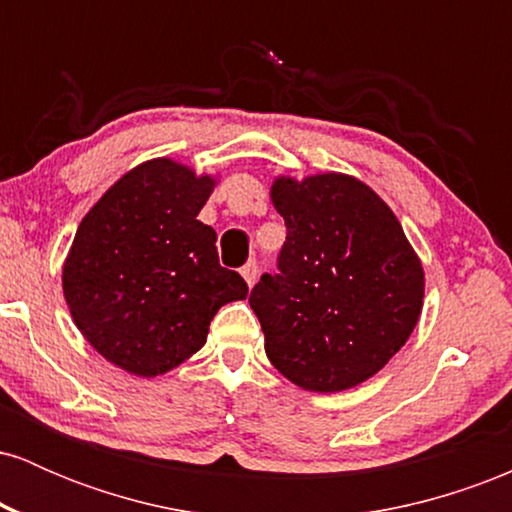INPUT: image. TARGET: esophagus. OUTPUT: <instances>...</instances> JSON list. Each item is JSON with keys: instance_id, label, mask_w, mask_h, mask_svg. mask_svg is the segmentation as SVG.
<instances>
[{"instance_id": "esophagus-1", "label": "esophagus", "mask_w": 512, "mask_h": 512, "mask_svg": "<svg viewBox=\"0 0 512 512\" xmlns=\"http://www.w3.org/2000/svg\"><path fill=\"white\" fill-rule=\"evenodd\" d=\"M240 274H243V279L248 281V286H252L257 281V274H260V267H257L255 262H248L245 267H240Z\"/></svg>"}]
</instances>
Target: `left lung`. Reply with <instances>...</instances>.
Segmentation results:
<instances>
[{
  "label": "left lung",
  "mask_w": 512,
  "mask_h": 512,
  "mask_svg": "<svg viewBox=\"0 0 512 512\" xmlns=\"http://www.w3.org/2000/svg\"><path fill=\"white\" fill-rule=\"evenodd\" d=\"M284 216L279 272L250 293L272 366L310 392L373 378L402 349L424 305V267L392 209L342 173L276 178Z\"/></svg>",
  "instance_id": "8db88e82"
}]
</instances>
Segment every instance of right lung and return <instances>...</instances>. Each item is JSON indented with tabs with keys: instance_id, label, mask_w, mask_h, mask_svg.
Returning a JSON list of instances; mask_svg holds the SVG:
<instances>
[{
	"instance_id": "right-lung-1",
	"label": "right lung",
	"mask_w": 512,
	"mask_h": 512,
	"mask_svg": "<svg viewBox=\"0 0 512 512\" xmlns=\"http://www.w3.org/2000/svg\"><path fill=\"white\" fill-rule=\"evenodd\" d=\"M211 175L154 158L93 204L62 269L76 327L98 354L142 378L168 373L207 342L221 305L248 284L219 264L216 231L197 221Z\"/></svg>"
}]
</instances>
